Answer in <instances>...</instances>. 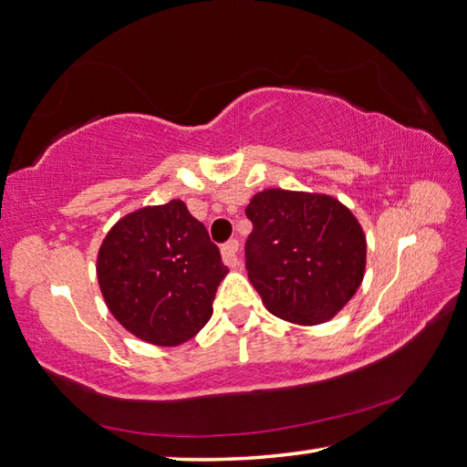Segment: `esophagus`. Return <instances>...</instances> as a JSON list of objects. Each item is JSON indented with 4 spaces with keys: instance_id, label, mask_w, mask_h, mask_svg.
<instances>
[{
    "instance_id": "esophagus-1",
    "label": "esophagus",
    "mask_w": 467,
    "mask_h": 467,
    "mask_svg": "<svg viewBox=\"0 0 467 467\" xmlns=\"http://www.w3.org/2000/svg\"><path fill=\"white\" fill-rule=\"evenodd\" d=\"M238 250H240V242L238 240H229L227 244H223V248H221V256H223V263L227 266H240L242 260L238 256Z\"/></svg>"
}]
</instances>
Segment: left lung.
Masks as SVG:
<instances>
[{
    "label": "left lung",
    "instance_id": "1",
    "mask_svg": "<svg viewBox=\"0 0 467 467\" xmlns=\"http://www.w3.org/2000/svg\"><path fill=\"white\" fill-rule=\"evenodd\" d=\"M248 279L273 316L297 326L332 320L361 287L367 238L347 204L322 192L266 188L246 207Z\"/></svg>",
    "mask_w": 467,
    "mask_h": 467
}]
</instances>
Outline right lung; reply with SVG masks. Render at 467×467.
Instances as JSON below:
<instances>
[{"label":"right lung","instance_id":"right-lung-1","mask_svg":"<svg viewBox=\"0 0 467 467\" xmlns=\"http://www.w3.org/2000/svg\"><path fill=\"white\" fill-rule=\"evenodd\" d=\"M96 275L122 328L155 347H178L211 320L227 266L204 225L174 199L120 217L98 250Z\"/></svg>","mask_w":467,"mask_h":467}]
</instances>
